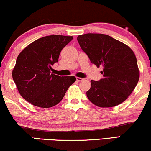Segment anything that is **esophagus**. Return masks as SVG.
I'll list each match as a JSON object with an SVG mask.
<instances>
[{"mask_svg": "<svg viewBox=\"0 0 151 151\" xmlns=\"http://www.w3.org/2000/svg\"><path fill=\"white\" fill-rule=\"evenodd\" d=\"M76 81H83V78H80V77H76Z\"/></svg>", "mask_w": 151, "mask_h": 151, "instance_id": "1", "label": "esophagus"}]
</instances>
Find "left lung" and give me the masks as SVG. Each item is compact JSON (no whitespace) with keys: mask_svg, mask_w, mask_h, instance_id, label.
<instances>
[{"mask_svg":"<svg viewBox=\"0 0 151 151\" xmlns=\"http://www.w3.org/2000/svg\"><path fill=\"white\" fill-rule=\"evenodd\" d=\"M81 49L91 62L102 66L103 78L91 80L86 92L90 102L99 107L120 105L137 86L139 71L136 57L130 47L107 35L87 33L77 37Z\"/></svg>","mask_w":151,"mask_h":151,"instance_id":"left-lung-1","label":"left lung"}]
</instances>
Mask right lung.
Returning a JSON list of instances; mask_svg holds the SVG:
<instances>
[{"instance_id":"add662e5","label":"right lung","mask_w":151,"mask_h":151,"mask_svg":"<svg viewBox=\"0 0 151 151\" xmlns=\"http://www.w3.org/2000/svg\"><path fill=\"white\" fill-rule=\"evenodd\" d=\"M73 36L48 35L36 40L18 55L12 77L20 94L33 105L53 107L60 102L76 78L51 73L61 50Z\"/></svg>"}]
</instances>
